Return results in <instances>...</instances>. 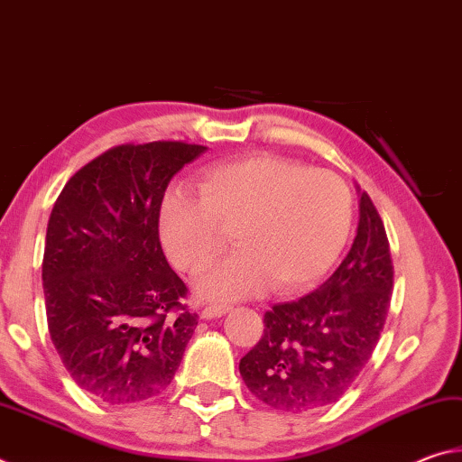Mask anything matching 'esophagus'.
I'll use <instances>...</instances> for the list:
<instances>
[{
    "label": "esophagus",
    "mask_w": 462,
    "mask_h": 462,
    "mask_svg": "<svg viewBox=\"0 0 462 462\" xmlns=\"http://www.w3.org/2000/svg\"><path fill=\"white\" fill-rule=\"evenodd\" d=\"M230 311V306H206L201 310V318L203 319H214V318H222Z\"/></svg>",
    "instance_id": "esophagus-1"
}]
</instances>
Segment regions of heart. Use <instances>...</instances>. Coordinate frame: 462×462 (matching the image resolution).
Masks as SVG:
<instances>
[{
    "label": "heart",
    "mask_w": 462,
    "mask_h": 462,
    "mask_svg": "<svg viewBox=\"0 0 462 462\" xmlns=\"http://www.w3.org/2000/svg\"><path fill=\"white\" fill-rule=\"evenodd\" d=\"M198 189L171 187L159 228L169 259L193 271L222 246V226H232L238 246L195 275L206 300L253 295L269 279L281 293L308 289L338 261L353 224V195L338 175L277 154L203 169Z\"/></svg>",
    "instance_id": "b5f03b06"
}]
</instances>
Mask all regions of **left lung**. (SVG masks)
Masks as SVG:
<instances>
[{"mask_svg": "<svg viewBox=\"0 0 462 462\" xmlns=\"http://www.w3.org/2000/svg\"><path fill=\"white\" fill-rule=\"evenodd\" d=\"M358 191V228L340 267L316 291L277 303L240 358L250 393L271 408L310 411L338 402L369 363L385 324L393 264L373 201Z\"/></svg>", "mask_w": 462, "mask_h": 462, "instance_id": "8db88e82", "label": "left lung"}]
</instances>
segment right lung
<instances>
[{"mask_svg": "<svg viewBox=\"0 0 462 462\" xmlns=\"http://www.w3.org/2000/svg\"><path fill=\"white\" fill-rule=\"evenodd\" d=\"M122 144L69 179L49 217L42 287L51 340L83 391L109 405L151 400L181 365L198 314L159 238L171 179L206 152Z\"/></svg>", "mask_w": 462, "mask_h": 462, "instance_id": "1", "label": "right lung"}]
</instances>
